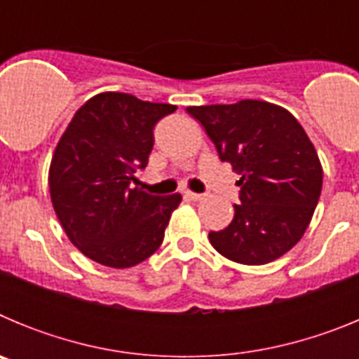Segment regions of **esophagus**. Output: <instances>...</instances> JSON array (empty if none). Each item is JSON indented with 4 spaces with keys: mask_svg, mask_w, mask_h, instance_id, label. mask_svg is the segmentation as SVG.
<instances>
[{
    "mask_svg": "<svg viewBox=\"0 0 359 359\" xmlns=\"http://www.w3.org/2000/svg\"><path fill=\"white\" fill-rule=\"evenodd\" d=\"M185 198L192 199V201H199V199H203V194H198V192H190V190H185Z\"/></svg>",
    "mask_w": 359,
    "mask_h": 359,
    "instance_id": "obj_1",
    "label": "esophagus"
}]
</instances>
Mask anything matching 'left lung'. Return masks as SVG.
I'll return each mask as SVG.
<instances>
[{
  "label": "left lung",
  "mask_w": 359,
  "mask_h": 359,
  "mask_svg": "<svg viewBox=\"0 0 359 359\" xmlns=\"http://www.w3.org/2000/svg\"><path fill=\"white\" fill-rule=\"evenodd\" d=\"M241 180L239 205L212 246L239 264H266L290 252L309 226L322 165L315 145L290 111L262 100L187 107Z\"/></svg>",
  "instance_id": "left-lung-1"
}]
</instances>
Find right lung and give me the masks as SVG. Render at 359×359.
Masks as SVG:
<instances>
[{"label": "right lung", "mask_w": 359, "mask_h": 359, "mask_svg": "<svg viewBox=\"0 0 359 359\" xmlns=\"http://www.w3.org/2000/svg\"><path fill=\"white\" fill-rule=\"evenodd\" d=\"M176 109L107 91L90 98L61 136L48 176L53 210L91 261L131 268L160 248L182 196H152L133 185L147 167L152 129Z\"/></svg>", "instance_id": "add662e5"}]
</instances>
